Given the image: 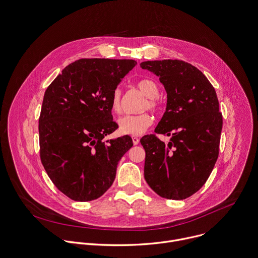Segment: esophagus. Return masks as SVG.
<instances>
[{
	"label": "esophagus",
	"instance_id": "esophagus-1",
	"mask_svg": "<svg viewBox=\"0 0 258 258\" xmlns=\"http://www.w3.org/2000/svg\"><path fill=\"white\" fill-rule=\"evenodd\" d=\"M132 139H133V143H134V145H138V144L140 143V139H139L138 137L134 136Z\"/></svg>",
	"mask_w": 258,
	"mask_h": 258
}]
</instances>
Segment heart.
I'll return each instance as SVG.
<instances>
[{
  "label": "heart",
  "instance_id": "obj_1",
  "mask_svg": "<svg viewBox=\"0 0 258 258\" xmlns=\"http://www.w3.org/2000/svg\"><path fill=\"white\" fill-rule=\"evenodd\" d=\"M138 89L146 96L141 110L149 109L153 112H158L161 109V102L158 98L159 87L151 79H142L137 83ZM110 107L114 113H119L121 111V90L116 88L110 98ZM153 122L152 116L143 112L137 115H124L120 117L117 121L118 130L123 135L139 136L142 135Z\"/></svg>",
  "mask_w": 258,
  "mask_h": 258
}]
</instances>
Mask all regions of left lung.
Instances as JSON below:
<instances>
[{
	"instance_id": "8db88e82",
	"label": "left lung",
	"mask_w": 258,
	"mask_h": 258,
	"mask_svg": "<svg viewBox=\"0 0 258 258\" xmlns=\"http://www.w3.org/2000/svg\"><path fill=\"white\" fill-rule=\"evenodd\" d=\"M159 77L167 94L165 112L156 134L141 139L146 152L144 176L159 196L186 199L206 182L218 157L223 115L214 88L195 66L181 60L140 64Z\"/></svg>"
}]
</instances>
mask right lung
<instances>
[{
  "mask_svg": "<svg viewBox=\"0 0 258 258\" xmlns=\"http://www.w3.org/2000/svg\"><path fill=\"white\" fill-rule=\"evenodd\" d=\"M128 59H80L47 88L39 119L40 155L59 191L75 201H92L114 181L118 161L133 147L113 133L110 98L136 66Z\"/></svg>",
  "mask_w": 258,
  "mask_h": 258,
  "instance_id": "obj_1",
  "label": "right lung"
}]
</instances>
